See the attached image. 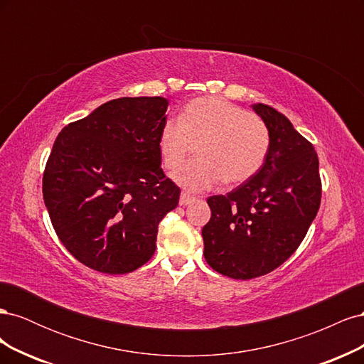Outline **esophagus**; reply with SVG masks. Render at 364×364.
Listing matches in <instances>:
<instances>
[{
	"label": "esophagus",
	"instance_id": "obj_1",
	"mask_svg": "<svg viewBox=\"0 0 364 364\" xmlns=\"http://www.w3.org/2000/svg\"><path fill=\"white\" fill-rule=\"evenodd\" d=\"M196 200H197L196 196H191V194H188V193H182V194H181V199H179V203H181V205H190V203H193V202H196Z\"/></svg>",
	"mask_w": 364,
	"mask_h": 364
}]
</instances>
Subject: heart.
Listing matches in <instances>:
<instances>
[{
	"mask_svg": "<svg viewBox=\"0 0 364 364\" xmlns=\"http://www.w3.org/2000/svg\"><path fill=\"white\" fill-rule=\"evenodd\" d=\"M272 136L264 121L218 97H200L185 106L181 119L161 129L159 151L165 168L174 170L196 148V160L176 170L183 188L202 191L217 182L240 185L250 181L266 162Z\"/></svg>",
	"mask_w": 364,
	"mask_h": 364,
	"instance_id": "b5f03b06",
	"label": "heart"
}]
</instances>
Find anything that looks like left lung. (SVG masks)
<instances>
[{"instance_id": "obj_1", "label": "left lung", "mask_w": 364, "mask_h": 364, "mask_svg": "<svg viewBox=\"0 0 364 364\" xmlns=\"http://www.w3.org/2000/svg\"><path fill=\"white\" fill-rule=\"evenodd\" d=\"M272 136L262 168L226 196L208 197L211 218L202 229L203 255L234 279L267 274L287 261L305 238L322 199L313 144L287 117L253 105Z\"/></svg>"}]
</instances>
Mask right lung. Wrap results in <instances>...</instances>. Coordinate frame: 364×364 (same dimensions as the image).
<instances>
[{
  "mask_svg": "<svg viewBox=\"0 0 364 364\" xmlns=\"http://www.w3.org/2000/svg\"><path fill=\"white\" fill-rule=\"evenodd\" d=\"M164 97H123L65 126L46 164L43 202L71 255L92 270L124 274L156 250L161 220L181 188L161 168Z\"/></svg>",
  "mask_w": 364,
  "mask_h": 364,
  "instance_id": "right-lung-1",
  "label": "right lung"
}]
</instances>
